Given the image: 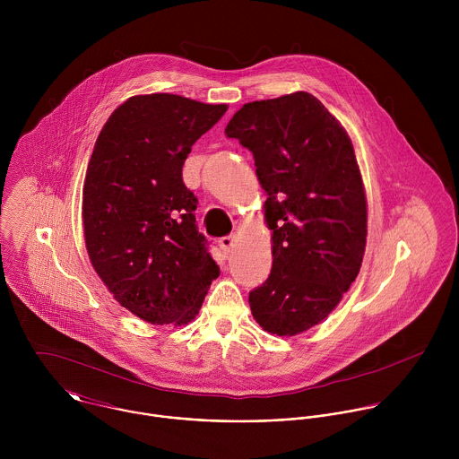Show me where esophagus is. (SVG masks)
<instances>
[{
	"instance_id": "obj_1",
	"label": "esophagus",
	"mask_w": 459,
	"mask_h": 459,
	"mask_svg": "<svg viewBox=\"0 0 459 459\" xmlns=\"http://www.w3.org/2000/svg\"><path fill=\"white\" fill-rule=\"evenodd\" d=\"M233 246H235V237H222V238L219 240V247H221V251H222L224 255H228V253L233 249Z\"/></svg>"
}]
</instances>
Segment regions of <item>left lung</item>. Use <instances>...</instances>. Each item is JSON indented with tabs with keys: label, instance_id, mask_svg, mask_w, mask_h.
<instances>
[{
	"label": "left lung",
	"instance_id": "8db88e82",
	"mask_svg": "<svg viewBox=\"0 0 459 459\" xmlns=\"http://www.w3.org/2000/svg\"><path fill=\"white\" fill-rule=\"evenodd\" d=\"M224 134L253 152L272 230V270L249 293L263 330L295 335L318 325L355 281L368 204L353 144L311 93L244 104Z\"/></svg>",
	"mask_w": 459,
	"mask_h": 459
}]
</instances>
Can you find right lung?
Here are the masks:
<instances>
[{"mask_svg":"<svg viewBox=\"0 0 459 459\" xmlns=\"http://www.w3.org/2000/svg\"><path fill=\"white\" fill-rule=\"evenodd\" d=\"M226 109L171 93L135 95L97 137L82 189L86 251L113 297L148 324L195 320L219 275L182 166Z\"/></svg>","mask_w":459,"mask_h":459,"instance_id":"add662e5","label":"right lung"}]
</instances>
